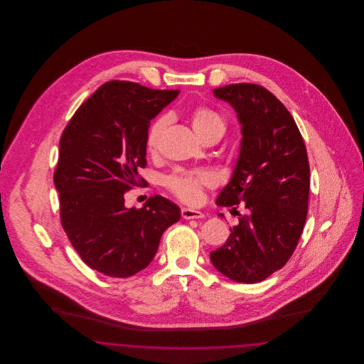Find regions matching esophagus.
<instances>
[{"mask_svg": "<svg viewBox=\"0 0 364 364\" xmlns=\"http://www.w3.org/2000/svg\"><path fill=\"white\" fill-rule=\"evenodd\" d=\"M181 217L184 220H199V218H205V214L202 211H199V210L184 208H181Z\"/></svg>", "mask_w": 364, "mask_h": 364, "instance_id": "obj_1", "label": "esophagus"}]
</instances>
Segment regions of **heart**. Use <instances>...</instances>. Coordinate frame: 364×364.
Listing matches in <instances>:
<instances>
[{
  "mask_svg": "<svg viewBox=\"0 0 364 364\" xmlns=\"http://www.w3.org/2000/svg\"><path fill=\"white\" fill-rule=\"evenodd\" d=\"M169 125V117L161 116L153 122L147 132V149L156 151L159 141ZM191 125L199 138H205L208 134H224L225 119L210 107H196L191 114ZM213 184V177L208 172H176L166 178V186L174 195L187 203H196L200 199L205 187Z\"/></svg>",
  "mask_w": 364,
  "mask_h": 364,
  "instance_id": "heart-1",
  "label": "heart"
}]
</instances>
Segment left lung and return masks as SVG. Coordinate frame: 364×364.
Segmentation results:
<instances>
[{"label": "left lung", "mask_w": 364, "mask_h": 364, "mask_svg": "<svg viewBox=\"0 0 364 364\" xmlns=\"http://www.w3.org/2000/svg\"><path fill=\"white\" fill-rule=\"evenodd\" d=\"M213 92L235 109L242 125L239 156L215 203H242L245 214H239V224L210 259L225 277L255 284L289 260L303 232L310 192L307 150L294 117L266 88L239 83Z\"/></svg>", "instance_id": "obj_1"}]
</instances>
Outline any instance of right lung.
<instances>
[{
	"mask_svg": "<svg viewBox=\"0 0 364 364\" xmlns=\"http://www.w3.org/2000/svg\"><path fill=\"white\" fill-rule=\"evenodd\" d=\"M113 80L82 105L60 139L54 186L61 225L88 267L109 277H131L146 269L162 233L180 208L154 195L141 208H128L124 195L141 184L150 122L178 95Z\"/></svg>",
	"mask_w": 364,
	"mask_h": 364,
	"instance_id": "right-lung-1",
	"label": "right lung"
}]
</instances>
